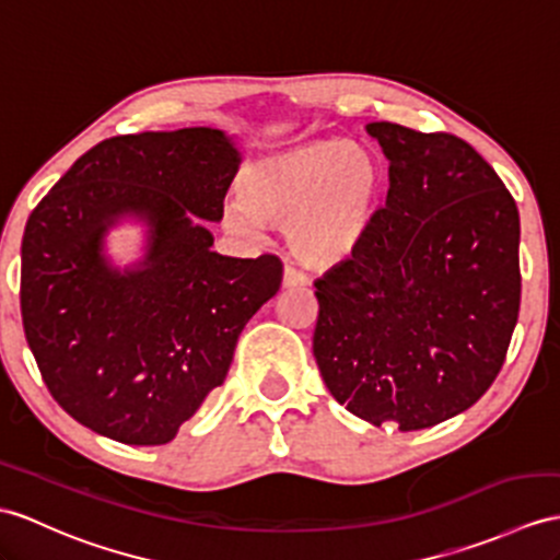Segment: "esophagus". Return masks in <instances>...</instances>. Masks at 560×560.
Listing matches in <instances>:
<instances>
[{"label": "esophagus", "mask_w": 560, "mask_h": 560, "mask_svg": "<svg viewBox=\"0 0 560 560\" xmlns=\"http://www.w3.org/2000/svg\"><path fill=\"white\" fill-rule=\"evenodd\" d=\"M308 284V276L302 270H296L294 266H284L282 270V288H304Z\"/></svg>", "instance_id": "34e87169"}]
</instances>
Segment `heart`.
Listing matches in <instances>:
<instances>
[{
    "mask_svg": "<svg viewBox=\"0 0 560 560\" xmlns=\"http://www.w3.org/2000/svg\"><path fill=\"white\" fill-rule=\"evenodd\" d=\"M383 192V166L368 149L313 140L252 163L225 215L242 235L254 233L256 221L284 228L299 261L327 268L363 247Z\"/></svg>",
    "mask_w": 560,
    "mask_h": 560,
    "instance_id": "1",
    "label": "heart"
}]
</instances>
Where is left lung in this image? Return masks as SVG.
I'll return each mask as SVG.
<instances>
[{"label": "left lung", "instance_id": "left-lung-1", "mask_svg": "<svg viewBox=\"0 0 560 560\" xmlns=\"http://www.w3.org/2000/svg\"><path fill=\"white\" fill-rule=\"evenodd\" d=\"M389 192L363 247L313 282V357L347 411L401 432L492 387L521 311V218L494 168L452 132L371 122Z\"/></svg>", "mask_w": 560, "mask_h": 560}]
</instances>
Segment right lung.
<instances>
[{
  "instance_id": "obj_1",
  "label": "right lung",
  "mask_w": 560,
  "mask_h": 560,
  "mask_svg": "<svg viewBox=\"0 0 560 560\" xmlns=\"http://www.w3.org/2000/svg\"><path fill=\"white\" fill-rule=\"evenodd\" d=\"M240 163L221 130L94 144L33 209L21 316L49 394L80 425L135 446L171 442L223 385L237 337L282 282L276 254L233 258L192 215L221 221ZM153 228L148 261L118 273L101 235L118 214Z\"/></svg>"
}]
</instances>
